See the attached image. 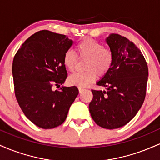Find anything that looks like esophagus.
Wrapping results in <instances>:
<instances>
[{"instance_id":"obj_1","label":"esophagus","mask_w":160,"mask_h":160,"mask_svg":"<svg viewBox=\"0 0 160 160\" xmlns=\"http://www.w3.org/2000/svg\"><path fill=\"white\" fill-rule=\"evenodd\" d=\"M78 90H79V92H82V91L85 90V88L81 87V86H79V87H78Z\"/></svg>"}]
</instances>
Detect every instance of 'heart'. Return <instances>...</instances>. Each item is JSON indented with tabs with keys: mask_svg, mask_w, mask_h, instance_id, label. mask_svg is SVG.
<instances>
[{
	"mask_svg": "<svg viewBox=\"0 0 160 160\" xmlns=\"http://www.w3.org/2000/svg\"><path fill=\"white\" fill-rule=\"evenodd\" d=\"M77 52L80 57H87L84 62L86 70L75 72L69 77L71 84L78 86H86L96 80L97 74L103 76L111 68L113 62V54L111 49L92 38H85L77 43ZM78 61L74 51L68 49L63 56V63L65 68L72 71Z\"/></svg>",
	"mask_w": 160,
	"mask_h": 160,
	"instance_id": "heart-1",
	"label": "heart"
}]
</instances>
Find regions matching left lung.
I'll use <instances>...</instances> for the list:
<instances>
[{
	"label": "left lung",
	"instance_id": "8db88e82",
	"mask_svg": "<svg viewBox=\"0 0 160 160\" xmlns=\"http://www.w3.org/2000/svg\"><path fill=\"white\" fill-rule=\"evenodd\" d=\"M106 42L113 54V65L97 82L106 91L92 89L89 108L98 126L114 129L132 120L144 103L148 68L140 49L126 38L111 34Z\"/></svg>",
	"mask_w": 160,
	"mask_h": 160
}]
</instances>
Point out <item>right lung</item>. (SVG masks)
I'll list each match as a JSON object with an SVG mask.
<instances>
[{
    "label": "right lung",
    "mask_w": 160,
    "mask_h": 160,
    "mask_svg": "<svg viewBox=\"0 0 160 160\" xmlns=\"http://www.w3.org/2000/svg\"><path fill=\"white\" fill-rule=\"evenodd\" d=\"M73 41L64 34L40 31L25 40L16 53L12 72L16 100L24 114L38 127L56 128L66 120L79 91L59 87L68 77L63 56Z\"/></svg>",
    "instance_id": "obj_1"
}]
</instances>
